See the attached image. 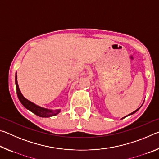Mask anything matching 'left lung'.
<instances>
[{
    "label": "left lung",
    "instance_id": "obj_1",
    "mask_svg": "<svg viewBox=\"0 0 159 159\" xmlns=\"http://www.w3.org/2000/svg\"><path fill=\"white\" fill-rule=\"evenodd\" d=\"M142 106H141V107H142ZM141 107H139V108H138V109H136V110H135V111H133V112H132V113H131V114H128V116H130V115H132V114H134V113H135V112H137V111H138V110H139V109H140V108H141ZM126 116H125V117H123V118H121V119H123V118H125Z\"/></svg>",
    "mask_w": 159,
    "mask_h": 159
}]
</instances>
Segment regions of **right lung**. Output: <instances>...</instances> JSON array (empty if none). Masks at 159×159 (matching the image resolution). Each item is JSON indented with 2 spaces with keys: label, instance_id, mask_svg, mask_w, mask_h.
I'll return each mask as SVG.
<instances>
[{
  "label": "right lung",
  "instance_id": "1",
  "mask_svg": "<svg viewBox=\"0 0 159 159\" xmlns=\"http://www.w3.org/2000/svg\"><path fill=\"white\" fill-rule=\"evenodd\" d=\"M15 85H16V89H17V94L19 99H20L21 104L25 107L26 109H27L29 111L34 113V114L39 116L40 117H50L53 116L58 114L60 112V109H56V110H51L43 108V107H39L35 104L33 102L28 100L27 99H26L25 97L22 95V94L21 93V91L19 88V85L17 83V73H16L15 76Z\"/></svg>",
  "mask_w": 159,
  "mask_h": 159
}]
</instances>
